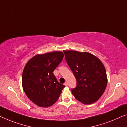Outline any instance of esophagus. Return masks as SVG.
Listing matches in <instances>:
<instances>
[{"instance_id": "obj_1", "label": "esophagus", "mask_w": 127, "mask_h": 127, "mask_svg": "<svg viewBox=\"0 0 127 127\" xmlns=\"http://www.w3.org/2000/svg\"><path fill=\"white\" fill-rule=\"evenodd\" d=\"M64 85H65V86H68V83H67V82H65V83H64Z\"/></svg>"}]
</instances>
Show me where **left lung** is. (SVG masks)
Returning a JSON list of instances; mask_svg holds the SVG:
<instances>
[{
	"label": "left lung",
	"instance_id": "8db88e82",
	"mask_svg": "<svg viewBox=\"0 0 127 127\" xmlns=\"http://www.w3.org/2000/svg\"><path fill=\"white\" fill-rule=\"evenodd\" d=\"M65 59L77 82L71 92L83 104L89 105L99 99L106 89L108 78L103 63L97 57L84 52L63 51Z\"/></svg>",
	"mask_w": 127,
	"mask_h": 127
}]
</instances>
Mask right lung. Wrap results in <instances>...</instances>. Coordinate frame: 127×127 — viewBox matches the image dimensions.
Masks as SVG:
<instances>
[{
  "mask_svg": "<svg viewBox=\"0 0 127 127\" xmlns=\"http://www.w3.org/2000/svg\"><path fill=\"white\" fill-rule=\"evenodd\" d=\"M63 57L61 51L37 54L25 66L22 78L23 89L28 98L37 106H52L58 101L65 87L53 74Z\"/></svg>",
  "mask_w": 127,
  "mask_h": 127,
  "instance_id": "1",
  "label": "right lung"
}]
</instances>
